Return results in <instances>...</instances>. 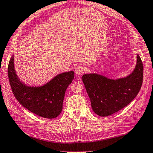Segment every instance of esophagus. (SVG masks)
<instances>
[{"mask_svg": "<svg viewBox=\"0 0 153 153\" xmlns=\"http://www.w3.org/2000/svg\"><path fill=\"white\" fill-rule=\"evenodd\" d=\"M85 71V68H83L82 65H77V66L75 69V74L77 76H80L83 73H84Z\"/></svg>", "mask_w": 153, "mask_h": 153, "instance_id": "34e87169", "label": "esophagus"}]
</instances>
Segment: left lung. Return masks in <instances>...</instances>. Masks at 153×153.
I'll return each instance as SVG.
<instances>
[{"label": "left lung", "mask_w": 153, "mask_h": 153, "mask_svg": "<svg viewBox=\"0 0 153 153\" xmlns=\"http://www.w3.org/2000/svg\"><path fill=\"white\" fill-rule=\"evenodd\" d=\"M143 65L139 54L135 68L127 77L109 79L97 74L82 77L92 109L99 116L107 117L126 107L139 92L143 83Z\"/></svg>", "instance_id": "8db88e82"}]
</instances>
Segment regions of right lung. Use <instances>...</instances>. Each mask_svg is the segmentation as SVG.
Segmentation results:
<instances>
[{
    "label": "right lung",
    "mask_w": 153,
    "mask_h": 153,
    "mask_svg": "<svg viewBox=\"0 0 153 153\" xmlns=\"http://www.w3.org/2000/svg\"><path fill=\"white\" fill-rule=\"evenodd\" d=\"M8 76L14 97L23 107L42 117L53 119L62 112L65 93L74 78V72L58 74L42 86H28L18 77L13 56L9 61Z\"/></svg>",
    "instance_id": "right-lung-1"
}]
</instances>
